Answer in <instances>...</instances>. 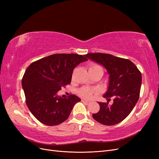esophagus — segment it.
Segmentation results:
<instances>
[{"label":"esophagus","mask_w":159,"mask_h":159,"mask_svg":"<svg viewBox=\"0 0 159 159\" xmlns=\"http://www.w3.org/2000/svg\"><path fill=\"white\" fill-rule=\"evenodd\" d=\"M81 102H82L84 103H85V104H89L90 103V102H89V101L85 100V99H81Z\"/></svg>","instance_id":"34e87169"}]
</instances>
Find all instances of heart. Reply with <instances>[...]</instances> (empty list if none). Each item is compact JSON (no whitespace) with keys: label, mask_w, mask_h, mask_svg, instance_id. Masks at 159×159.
<instances>
[{"label":"heart","mask_w":159,"mask_h":159,"mask_svg":"<svg viewBox=\"0 0 159 159\" xmlns=\"http://www.w3.org/2000/svg\"><path fill=\"white\" fill-rule=\"evenodd\" d=\"M99 66L97 65H93L91 67H95ZM97 91V90L95 89H90L88 88H82L78 90V94L84 98L85 99H90L93 97V94Z\"/></svg>","instance_id":"heart-1"}]
</instances>
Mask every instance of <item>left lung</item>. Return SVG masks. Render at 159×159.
Masks as SVG:
<instances>
[{
	"instance_id": "left-lung-1",
	"label": "left lung",
	"mask_w": 159,
	"mask_h": 159,
	"mask_svg": "<svg viewBox=\"0 0 159 159\" xmlns=\"http://www.w3.org/2000/svg\"><path fill=\"white\" fill-rule=\"evenodd\" d=\"M88 58L102 65L109 75V86L103 95L107 102L113 97V103L99 102L100 109L92 115L93 119L105 125L121 122L132 111L139 98L141 87V71L131 61L103 53H89Z\"/></svg>"
}]
</instances>
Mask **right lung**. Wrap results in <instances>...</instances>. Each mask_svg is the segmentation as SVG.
Segmentation results:
<instances>
[{"label": "right lung", "mask_w": 159, "mask_h": 159, "mask_svg": "<svg viewBox=\"0 0 159 159\" xmlns=\"http://www.w3.org/2000/svg\"><path fill=\"white\" fill-rule=\"evenodd\" d=\"M85 56L56 54L43 57L28 67L22 80L26 103L38 121L54 126L65 121L74 105L81 99L71 94L68 98L57 91L70 84L74 69L87 61Z\"/></svg>", "instance_id": "right-lung-1"}]
</instances>
